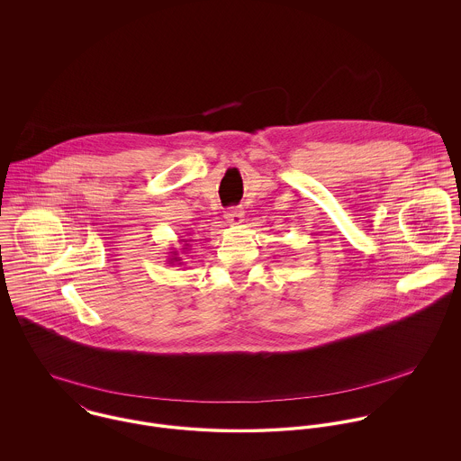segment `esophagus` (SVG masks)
<instances>
[{
    "label": "esophagus",
    "mask_w": 461,
    "mask_h": 461,
    "mask_svg": "<svg viewBox=\"0 0 461 461\" xmlns=\"http://www.w3.org/2000/svg\"><path fill=\"white\" fill-rule=\"evenodd\" d=\"M243 209H240V207H230L227 212H225V218L229 220V223H232V225H240V223H243Z\"/></svg>",
    "instance_id": "obj_1"
}]
</instances>
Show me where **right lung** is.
Wrapping results in <instances>:
<instances>
[{
    "instance_id": "obj_1",
    "label": "right lung",
    "mask_w": 461,
    "mask_h": 461,
    "mask_svg": "<svg viewBox=\"0 0 461 461\" xmlns=\"http://www.w3.org/2000/svg\"><path fill=\"white\" fill-rule=\"evenodd\" d=\"M190 241L192 240H179V243H181V254H190V249H192V245H190ZM167 263L170 264V266H174V264H177V266H183V258L179 256V250H176L174 247H172V250L168 252V261Z\"/></svg>"
}]
</instances>
